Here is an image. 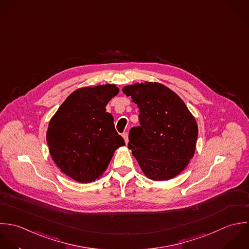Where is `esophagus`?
Instances as JSON below:
<instances>
[{
    "mask_svg": "<svg viewBox=\"0 0 249 249\" xmlns=\"http://www.w3.org/2000/svg\"><path fill=\"white\" fill-rule=\"evenodd\" d=\"M122 137H123V139H124V141H125V143L127 144L128 143V133H123L122 134Z\"/></svg>",
    "mask_w": 249,
    "mask_h": 249,
    "instance_id": "34e87169",
    "label": "esophagus"
}]
</instances>
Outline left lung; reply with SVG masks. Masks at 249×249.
<instances>
[{
    "instance_id": "obj_1",
    "label": "left lung",
    "mask_w": 249,
    "mask_h": 249,
    "mask_svg": "<svg viewBox=\"0 0 249 249\" xmlns=\"http://www.w3.org/2000/svg\"><path fill=\"white\" fill-rule=\"evenodd\" d=\"M122 90L140 112V126L130 130L128 148L151 180L174 178L194 157L198 135L195 117L183 100L163 85L146 82Z\"/></svg>"
}]
</instances>
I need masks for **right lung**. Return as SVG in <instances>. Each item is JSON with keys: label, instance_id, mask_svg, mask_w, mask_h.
Here are the masks:
<instances>
[{"label": "right lung", "instance_id": "add662e5", "mask_svg": "<svg viewBox=\"0 0 249 249\" xmlns=\"http://www.w3.org/2000/svg\"><path fill=\"white\" fill-rule=\"evenodd\" d=\"M119 92L115 85L75 90L52 117L46 135L52 159L59 169L80 183H90L107 169L114 151L125 145L106 111Z\"/></svg>", "mask_w": 249, "mask_h": 249}]
</instances>
